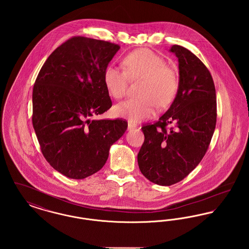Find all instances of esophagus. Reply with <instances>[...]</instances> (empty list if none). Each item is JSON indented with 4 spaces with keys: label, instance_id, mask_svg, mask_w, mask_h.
<instances>
[{
    "label": "esophagus",
    "instance_id": "34e87169",
    "mask_svg": "<svg viewBox=\"0 0 249 249\" xmlns=\"http://www.w3.org/2000/svg\"><path fill=\"white\" fill-rule=\"evenodd\" d=\"M136 127H137V125L134 124V123H132V122H129V123H128V130H133V129H135Z\"/></svg>",
    "mask_w": 249,
    "mask_h": 249
}]
</instances>
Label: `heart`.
<instances>
[{"mask_svg": "<svg viewBox=\"0 0 249 249\" xmlns=\"http://www.w3.org/2000/svg\"><path fill=\"white\" fill-rule=\"evenodd\" d=\"M123 64L125 70L110 64L105 70L104 80L107 91L115 99L123 98L130 80H142L140 99H130L115 107L118 117L140 122L154 115L157 106H166L178 89L176 71L153 51L142 48L128 54Z\"/></svg>", "mask_w": 249, "mask_h": 249, "instance_id": "heart-1", "label": "heart"}]
</instances>
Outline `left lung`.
<instances>
[{
	"mask_svg": "<svg viewBox=\"0 0 249 249\" xmlns=\"http://www.w3.org/2000/svg\"><path fill=\"white\" fill-rule=\"evenodd\" d=\"M179 84L170 108L153 124L143 125L144 141L137 156L144 178L160 186L183 180L201 162L216 123V97L209 70L189 49L174 45ZM175 127L166 129L168 124Z\"/></svg>",
	"mask_w": 249,
	"mask_h": 249,
	"instance_id": "8db88e82",
	"label": "left lung"
}]
</instances>
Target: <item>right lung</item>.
Here are the masks:
<instances>
[{
    "instance_id": "obj_1",
    "label": "right lung",
    "mask_w": 249,
    "mask_h": 249,
    "mask_svg": "<svg viewBox=\"0 0 249 249\" xmlns=\"http://www.w3.org/2000/svg\"><path fill=\"white\" fill-rule=\"evenodd\" d=\"M119 48L74 36L50 54L37 75L34 129L45 159L67 178L83 179L100 171L110 146L127 130L124 119H90L112 107L104 74Z\"/></svg>"
}]
</instances>
